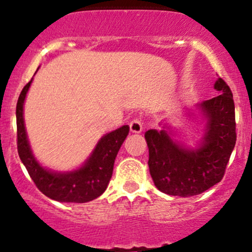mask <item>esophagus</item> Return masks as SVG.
<instances>
[{
    "instance_id": "esophagus-1",
    "label": "esophagus",
    "mask_w": 252,
    "mask_h": 252,
    "mask_svg": "<svg viewBox=\"0 0 252 252\" xmlns=\"http://www.w3.org/2000/svg\"><path fill=\"white\" fill-rule=\"evenodd\" d=\"M129 126H130V131L134 132V134H140V132L142 131V129H143L142 122H141L138 118H135V120H132L131 122H130Z\"/></svg>"
}]
</instances>
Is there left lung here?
<instances>
[{
  "instance_id": "1",
  "label": "left lung",
  "mask_w": 252,
  "mask_h": 252,
  "mask_svg": "<svg viewBox=\"0 0 252 252\" xmlns=\"http://www.w3.org/2000/svg\"><path fill=\"white\" fill-rule=\"evenodd\" d=\"M218 96L196 104L204 123L202 136L195 147L178 142L173 129L163 123L158 131H146L149 148V172L156 189L169 195L200 194L224 176L236 144L235 103L232 92L221 78L215 83Z\"/></svg>"
}]
</instances>
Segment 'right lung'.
<instances>
[{"mask_svg":"<svg viewBox=\"0 0 252 252\" xmlns=\"http://www.w3.org/2000/svg\"><path fill=\"white\" fill-rule=\"evenodd\" d=\"M32 82L33 78L22 89L16 105L17 152L22 163L37 189L48 198L60 202L94 200L108 187L118 150L129 134V126L104 135L79 168L67 172L45 168L33 154L25 126L24 104Z\"/></svg>","mask_w":252,"mask_h":252,"instance_id":"right-lung-1","label":"right lung"}]
</instances>
